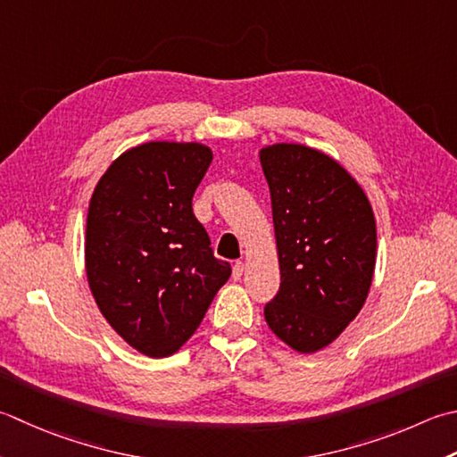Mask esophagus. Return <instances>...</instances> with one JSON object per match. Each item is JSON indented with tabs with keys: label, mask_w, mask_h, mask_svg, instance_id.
I'll list each match as a JSON object with an SVG mask.
<instances>
[{
	"label": "esophagus",
	"mask_w": 457,
	"mask_h": 457,
	"mask_svg": "<svg viewBox=\"0 0 457 457\" xmlns=\"http://www.w3.org/2000/svg\"><path fill=\"white\" fill-rule=\"evenodd\" d=\"M244 271H245V263L244 262H236L234 263V271H231V277H234V279L237 281V279H241V275H244Z\"/></svg>",
	"instance_id": "obj_1"
}]
</instances>
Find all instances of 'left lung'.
Masks as SVG:
<instances>
[{
  "label": "left lung",
  "mask_w": 457,
  "mask_h": 457,
  "mask_svg": "<svg viewBox=\"0 0 457 457\" xmlns=\"http://www.w3.org/2000/svg\"><path fill=\"white\" fill-rule=\"evenodd\" d=\"M259 160L281 270L265 320L293 351L317 353L369 297L377 265L374 213L354 178L323 152L281 142L262 148Z\"/></svg>",
  "instance_id": "left-lung-1"
}]
</instances>
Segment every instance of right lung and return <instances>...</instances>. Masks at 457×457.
I'll use <instances>...</instances> for the list:
<instances>
[{
  "mask_svg": "<svg viewBox=\"0 0 457 457\" xmlns=\"http://www.w3.org/2000/svg\"><path fill=\"white\" fill-rule=\"evenodd\" d=\"M212 158L198 142H145L114 160L88 204V287L109 325L152 359L195 333L231 275L192 212Z\"/></svg>",
  "mask_w": 457,
  "mask_h": 457,
  "instance_id": "right-lung-1",
  "label": "right lung"
}]
</instances>
